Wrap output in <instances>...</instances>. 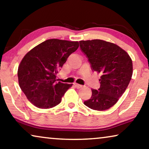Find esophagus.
<instances>
[{"label": "esophagus", "mask_w": 149, "mask_h": 149, "mask_svg": "<svg viewBox=\"0 0 149 149\" xmlns=\"http://www.w3.org/2000/svg\"><path fill=\"white\" fill-rule=\"evenodd\" d=\"M74 86L77 87V89H79V88H81V87H82L83 86L81 85H79V84H77V83H74Z\"/></svg>", "instance_id": "obj_1"}]
</instances>
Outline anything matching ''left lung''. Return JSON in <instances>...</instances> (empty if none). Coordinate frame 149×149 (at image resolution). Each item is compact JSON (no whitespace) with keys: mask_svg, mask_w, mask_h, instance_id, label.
I'll use <instances>...</instances> for the list:
<instances>
[{"mask_svg":"<svg viewBox=\"0 0 149 149\" xmlns=\"http://www.w3.org/2000/svg\"><path fill=\"white\" fill-rule=\"evenodd\" d=\"M80 48L86 55L92 70L100 73V87L91 89L87 107L105 111L115 105L129 85L133 73L132 60L117 45L103 40H81Z\"/></svg>","mask_w":149,"mask_h":149,"instance_id":"obj_1","label":"left lung"}]
</instances>
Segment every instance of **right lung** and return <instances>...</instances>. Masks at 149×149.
<instances>
[{
  "label": "right lung",
  "mask_w": 149,
  "mask_h": 149,
  "mask_svg": "<svg viewBox=\"0 0 149 149\" xmlns=\"http://www.w3.org/2000/svg\"><path fill=\"white\" fill-rule=\"evenodd\" d=\"M79 46L77 41L53 38L38 45L25 55L18 67V81L32 104L40 109H50L60 103L72 84L57 82L56 74Z\"/></svg>",
  "instance_id": "right-lung-1"
}]
</instances>
